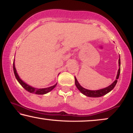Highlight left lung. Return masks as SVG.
Instances as JSON below:
<instances>
[{"label": "left lung", "mask_w": 133, "mask_h": 133, "mask_svg": "<svg viewBox=\"0 0 133 133\" xmlns=\"http://www.w3.org/2000/svg\"><path fill=\"white\" fill-rule=\"evenodd\" d=\"M120 65H121V61H120V57L119 59V68L118 71H117V77H116V80H115L114 81L113 83L112 84H111L110 86L107 87L106 88H104V89H99V90H97V91H91V90H88L86 89H84V88L81 86L79 84V83L78 81H77V79L75 77V84L77 88L78 89L79 91L81 92L82 94H84L85 96H88V97H101L105 94H106L107 93H108L109 92H110L112 89H113V88L115 87L116 84L117 80V79L119 78V74H120Z\"/></svg>", "instance_id": "8db88e82"}]
</instances>
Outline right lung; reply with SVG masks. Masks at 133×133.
Listing matches in <instances>:
<instances>
[{"mask_svg": "<svg viewBox=\"0 0 133 133\" xmlns=\"http://www.w3.org/2000/svg\"><path fill=\"white\" fill-rule=\"evenodd\" d=\"M13 69H14V72L15 76H16L17 80L18 82H19L20 84H21V86L24 88V89L26 90V91H27L28 92H29L30 93H34V94H46V93L49 92V91H52V90L54 89L55 87L56 86V85H57V84H56L54 85V86L49 87V88H44V89H36V88H32V87L27 85V84H25V82H23L20 79L19 76H18L17 73L16 68H15L14 61V62H13Z\"/></svg>", "mask_w": 133, "mask_h": 133, "instance_id": "obj_1", "label": "right lung"}]
</instances>
